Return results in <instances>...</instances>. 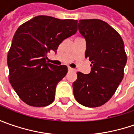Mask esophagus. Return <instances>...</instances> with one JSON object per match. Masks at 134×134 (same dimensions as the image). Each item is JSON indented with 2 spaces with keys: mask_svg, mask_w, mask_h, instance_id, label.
<instances>
[{
  "mask_svg": "<svg viewBox=\"0 0 134 134\" xmlns=\"http://www.w3.org/2000/svg\"><path fill=\"white\" fill-rule=\"evenodd\" d=\"M68 69H69V71H73V69H71V67H69V68H68Z\"/></svg>",
  "mask_w": 134,
  "mask_h": 134,
  "instance_id": "obj_1",
  "label": "esophagus"
}]
</instances>
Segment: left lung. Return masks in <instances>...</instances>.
Returning <instances> with one entry per match:
<instances>
[{
    "instance_id": "obj_1",
    "label": "left lung",
    "mask_w": 134,
    "mask_h": 134,
    "mask_svg": "<svg viewBox=\"0 0 134 134\" xmlns=\"http://www.w3.org/2000/svg\"><path fill=\"white\" fill-rule=\"evenodd\" d=\"M78 30L85 39V57L92 62L90 74L78 71L73 83L76 100L87 107L104 104L115 93L124 77L127 63L121 36L99 19H83Z\"/></svg>"
}]
</instances>
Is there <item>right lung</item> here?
<instances>
[{
  "mask_svg": "<svg viewBox=\"0 0 134 134\" xmlns=\"http://www.w3.org/2000/svg\"><path fill=\"white\" fill-rule=\"evenodd\" d=\"M77 26V20L38 15L17 29L7 56L9 80L27 104L41 107L54 100L56 86L68 68L49 63L47 55L76 34Z\"/></svg>",
  "mask_w": 134,
  "mask_h": 134,
  "instance_id": "add662e5",
  "label": "right lung"
}]
</instances>
